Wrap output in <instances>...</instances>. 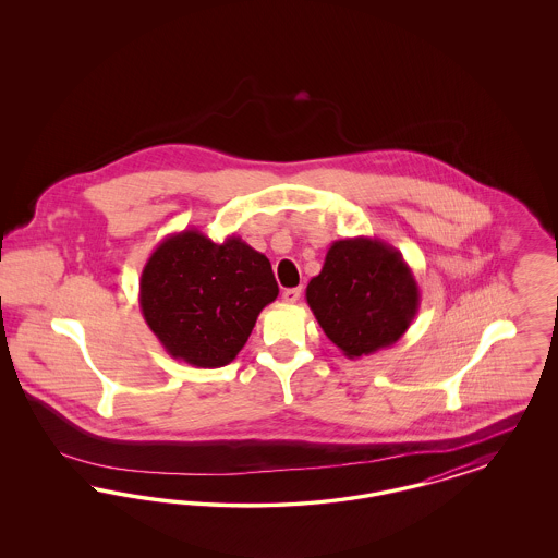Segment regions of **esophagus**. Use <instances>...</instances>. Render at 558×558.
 Returning a JSON list of instances; mask_svg holds the SVG:
<instances>
[{"instance_id": "esophagus-1", "label": "esophagus", "mask_w": 558, "mask_h": 558, "mask_svg": "<svg viewBox=\"0 0 558 558\" xmlns=\"http://www.w3.org/2000/svg\"><path fill=\"white\" fill-rule=\"evenodd\" d=\"M299 296H301V289H287V291L282 292V301L291 303V305L299 301Z\"/></svg>"}]
</instances>
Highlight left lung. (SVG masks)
Returning a JSON list of instances; mask_svg holds the SVG:
<instances>
[{
	"mask_svg": "<svg viewBox=\"0 0 558 558\" xmlns=\"http://www.w3.org/2000/svg\"><path fill=\"white\" fill-rule=\"evenodd\" d=\"M305 299L349 360L398 343L421 307L418 282L401 253L368 236L335 240Z\"/></svg>",
	"mask_w": 558,
	"mask_h": 558,
	"instance_id": "obj_1",
	"label": "left lung"
}]
</instances>
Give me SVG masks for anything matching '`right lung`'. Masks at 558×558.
<instances>
[{
	"label": "right lung",
	"mask_w": 558,
	"mask_h": 558,
	"mask_svg": "<svg viewBox=\"0 0 558 558\" xmlns=\"http://www.w3.org/2000/svg\"><path fill=\"white\" fill-rule=\"evenodd\" d=\"M271 264L239 236L190 228L160 240L140 278V310L165 351L196 368L230 364L276 301Z\"/></svg>",
	"instance_id": "obj_1"
}]
</instances>
